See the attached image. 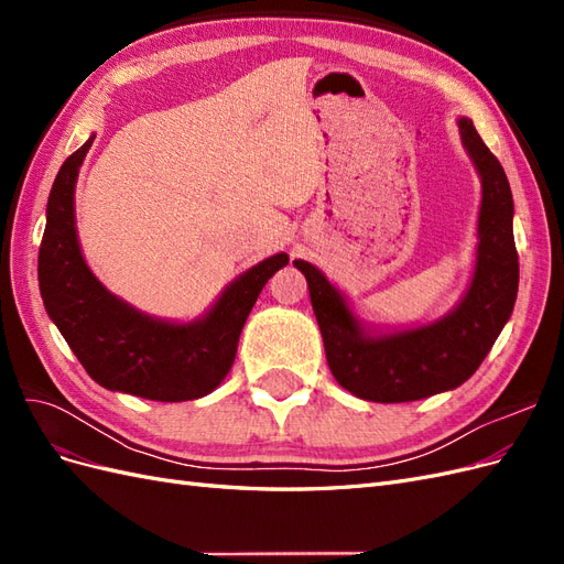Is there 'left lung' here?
Masks as SVG:
<instances>
[{"mask_svg": "<svg viewBox=\"0 0 564 564\" xmlns=\"http://www.w3.org/2000/svg\"><path fill=\"white\" fill-rule=\"evenodd\" d=\"M460 141L482 176L480 247L466 299L431 327L367 336L322 272L294 265L308 280L324 352L334 379L371 402H412L452 390L470 379L501 334L518 299L520 263L513 237V195L501 162L470 119H460Z\"/></svg>", "mask_w": 564, "mask_h": 564, "instance_id": "1", "label": "left lung"}]
</instances>
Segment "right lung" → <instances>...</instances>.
Here are the masks:
<instances>
[{"label": "right lung", "mask_w": 564, "mask_h": 564, "mask_svg": "<svg viewBox=\"0 0 564 564\" xmlns=\"http://www.w3.org/2000/svg\"><path fill=\"white\" fill-rule=\"evenodd\" d=\"M91 143L63 162L51 187L37 261L44 308L96 383L158 402L197 400L226 379L256 299L289 256H270L247 270L195 324L135 313L91 275L77 245L73 193Z\"/></svg>", "instance_id": "right-lung-1"}]
</instances>
